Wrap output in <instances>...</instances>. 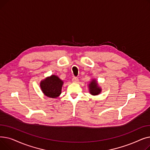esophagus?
Segmentation results:
<instances>
[{"instance_id": "obj_1", "label": "esophagus", "mask_w": 150, "mask_h": 150, "mask_svg": "<svg viewBox=\"0 0 150 150\" xmlns=\"http://www.w3.org/2000/svg\"><path fill=\"white\" fill-rule=\"evenodd\" d=\"M72 81L74 83H77L78 81V78H76V77H74L72 78Z\"/></svg>"}]
</instances>
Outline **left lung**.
Wrapping results in <instances>:
<instances>
[{
  "instance_id": "8db88e82",
  "label": "left lung",
  "mask_w": 150,
  "mask_h": 150,
  "mask_svg": "<svg viewBox=\"0 0 150 150\" xmlns=\"http://www.w3.org/2000/svg\"><path fill=\"white\" fill-rule=\"evenodd\" d=\"M89 89L90 93L93 96L98 95L101 91V89L98 86L97 81L94 79L92 80L89 84Z\"/></svg>"
}]
</instances>
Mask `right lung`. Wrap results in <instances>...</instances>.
<instances>
[{"label":"right lung","mask_w":150,"mask_h":150,"mask_svg":"<svg viewBox=\"0 0 150 150\" xmlns=\"http://www.w3.org/2000/svg\"><path fill=\"white\" fill-rule=\"evenodd\" d=\"M62 84L63 81L58 76L52 75L41 81L40 87L45 96L54 98L61 93Z\"/></svg>","instance_id":"add662e5"}]
</instances>
